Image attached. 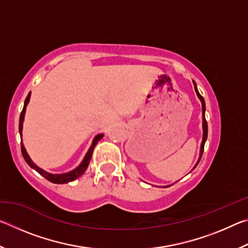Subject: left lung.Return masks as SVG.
Returning <instances> with one entry per match:
<instances>
[{
  "mask_svg": "<svg viewBox=\"0 0 248 248\" xmlns=\"http://www.w3.org/2000/svg\"><path fill=\"white\" fill-rule=\"evenodd\" d=\"M194 84H195V90H196V93H197V95H198V97L200 98V100H201V104H202V114H203V124H202V127H203V137H202V143H201V149H200V157H199V161L197 162V164H196V166L198 165V163L200 162V159H201V156H202V153H203V148H204V143H205V140H207V137H208V124H207V120H205V117H204V111H205V104H204V99H203V97L202 96H201L200 94H199V92H198V90H197V86H196V83L194 82ZM195 166V167H196ZM194 167V169H195Z\"/></svg>",
  "mask_w": 248,
  "mask_h": 248,
  "instance_id": "left-lung-1",
  "label": "left lung"
}]
</instances>
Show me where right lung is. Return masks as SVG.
Segmentation results:
<instances>
[{
  "label": "right lung",
  "mask_w": 248,
  "mask_h": 248,
  "mask_svg": "<svg viewBox=\"0 0 248 248\" xmlns=\"http://www.w3.org/2000/svg\"><path fill=\"white\" fill-rule=\"evenodd\" d=\"M29 98H31V93H29L27 95L26 99H25V103H24V108L22 112H20V117H19V133L22 134V130H23V120H24V116H25V111H26V106L27 104L29 102ZM103 138V134H98V136L95 137V139L93 141V144H92V146L89 150V152L86 153L85 157H84L83 162L81 163V165L78 166L77 169L69 171V173H65V174H50V173H47V171L41 170L40 167H38L37 165H35L32 163V161L31 159V157L28 156V154L26 152V150H25L24 148V144L23 142H20V150H22V154L23 156L25 158V161H26L27 164L31 167V169H33L35 170L38 171V173L44 176V177L49 180V182H51L53 184H66V183H70V182H73V180H75L77 178H78L79 176L83 175L84 171L86 170L87 167H89V164H90V161L92 158V154H93V151H94V148L95 145L97 144V142L102 139Z\"/></svg>",
  "instance_id": "right-lung-1"
}]
</instances>
